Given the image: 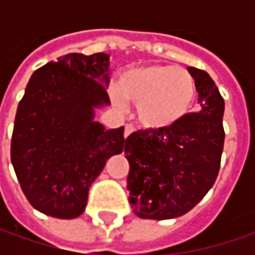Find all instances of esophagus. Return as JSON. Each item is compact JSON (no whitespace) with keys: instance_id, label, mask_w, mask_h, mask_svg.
Wrapping results in <instances>:
<instances>
[{"instance_id":"34e87169","label":"esophagus","mask_w":255,"mask_h":255,"mask_svg":"<svg viewBox=\"0 0 255 255\" xmlns=\"http://www.w3.org/2000/svg\"><path fill=\"white\" fill-rule=\"evenodd\" d=\"M133 130H134V128H133L132 125H126L125 126V137H128L129 134H132Z\"/></svg>"}]
</instances>
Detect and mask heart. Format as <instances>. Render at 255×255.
<instances>
[{"instance_id": "obj_1", "label": "heart", "mask_w": 255, "mask_h": 255, "mask_svg": "<svg viewBox=\"0 0 255 255\" xmlns=\"http://www.w3.org/2000/svg\"><path fill=\"white\" fill-rule=\"evenodd\" d=\"M116 105L136 103L137 118L150 129H167L190 112L196 81L189 71L170 65H143L123 71L112 95Z\"/></svg>"}]
</instances>
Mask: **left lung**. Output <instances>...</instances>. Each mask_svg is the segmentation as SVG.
<instances>
[{"label":"left lung","instance_id":"left-lung-1","mask_svg":"<svg viewBox=\"0 0 255 255\" xmlns=\"http://www.w3.org/2000/svg\"><path fill=\"white\" fill-rule=\"evenodd\" d=\"M200 109L167 129L133 132L125 144L129 203L140 219L169 220L190 211L220 170L224 99L206 71L189 66Z\"/></svg>","mask_w":255,"mask_h":255}]
</instances>
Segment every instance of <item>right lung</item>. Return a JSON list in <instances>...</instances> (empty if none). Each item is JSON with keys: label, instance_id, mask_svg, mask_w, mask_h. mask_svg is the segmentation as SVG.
<instances>
[{"label": "right lung", "instance_id": "obj_1", "mask_svg": "<svg viewBox=\"0 0 255 255\" xmlns=\"http://www.w3.org/2000/svg\"><path fill=\"white\" fill-rule=\"evenodd\" d=\"M109 55L68 54L36 69L15 115L11 162L31 206L76 219L109 157L123 152L125 128L95 121L109 106Z\"/></svg>", "mask_w": 255, "mask_h": 255}]
</instances>
